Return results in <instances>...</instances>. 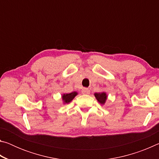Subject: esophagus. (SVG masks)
Returning <instances> with one entry per match:
<instances>
[{
    "instance_id": "34e87169",
    "label": "esophagus",
    "mask_w": 159,
    "mask_h": 159,
    "mask_svg": "<svg viewBox=\"0 0 159 159\" xmlns=\"http://www.w3.org/2000/svg\"><path fill=\"white\" fill-rule=\"evenodd\" d=\"M82 93L84 94V95H88V94H90V90L88 89V88H83Z\"/></svg>"
}]
</instances>
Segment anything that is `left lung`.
<instances>
[{"mask_svg": "<svg viewBox=\"0 0 159 159\" xmlns=\"http://www.w3.org/2000/svg\"><path fill=\"white\" fill-rule=\"evenodd\" d=\"M95 98L99 104L102 105H104L106 103L107 99V95L106 92H101V93H94Z\"/></svg>", "mask_w": 159, "mask_h": 159, "instance_id": "left-lung-1", "label": "left lung"}]
</instances>
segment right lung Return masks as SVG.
<instances>
[{"label": "right lung", "mask_w": 159, "mask_h": 159, "mask_svg": "<svg viewBox=\"0 0 159 159\" xmlns=\"http://www.w3.org/2000/svg\"><path fill=\"white\" fill-rule=\"evenodd\" d=\"M78 95V93L74 91L73 93H64L61 95V99H62L63 104H69V102H71L73 99H74L75 97Z\"/></svg>", "instance_id": "1"}]
</instances>
